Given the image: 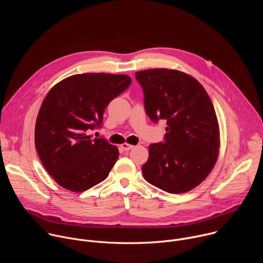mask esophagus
Here are the masks:
<instances>
[{
	"label": "esophagus",
	"instance_id": "1",
	"mask_svg": "<svg viewBox=\"0 0 263 263\" xmlns=\"http://www.w3.org/2000/svg\"><path fill=\"white\" fill-rule=\"evenodd\" d=\"M121 147L124 149V151H130L131 148H133L134 147V145H132V144H129V143H123L122 145H121Z\"/></svg>",
	"mask_w": 263,
	"mask_h": 263
}]
</instances>
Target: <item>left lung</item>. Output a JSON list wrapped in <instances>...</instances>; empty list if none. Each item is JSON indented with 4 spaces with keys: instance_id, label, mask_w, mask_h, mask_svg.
<instances>
[{
    "instance_id": "left-lung-1",
    "label": "left lung",
    "mask_w": 263,
    "mask_h": 263,
    "mask_svg": "<svg viewBox=\"0 0 263 263\" xmlns=\"http://www.w3.org/2000/svg\"><path fill=\"white\" fill-rule=\"evenodd\" d=\"M135 78L142 87L149 120H165L167 125L164 141L149 144L142 175L166 193L190 192L209 175L218 156L213 104L194 77L179 70L146 69L136 71Z\"/></svg>"
}]
</instances>
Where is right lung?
Returning a JSON list of instances; mask_svg holds the SVG:
<instances>
[{
    "label": "right lung",
    "mask_w": 263,
    "mask_h": 263,
    "mask_svg": "<svg viewBox=\"0 0 263 263\" xmlns=\"http://www.w3.org/2000/svg\"><path fill=\"white\" fill-rule=\"evenodd\" d=\"M127 74H73L46 96L35 125V147L47 172L63 189L81 193L105 180L119 149L105 138H91L101 128L107 105L125 91Z\"/></svg>",
    "instance_id": "1"
}]
</instances>
